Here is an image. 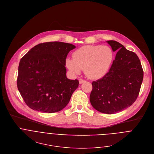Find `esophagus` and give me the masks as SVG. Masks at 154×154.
<instances>
[{"instance_id": "esophagus-1", "label": "esophagus", "mask_w": 154, "mask_h": 154, "mask_svg": "<svg viewBox=\"0 0 154 154\" xmlns=\"http://www.w3.org/2000/svg\"><path fill=\"white\" fill-rule=\"evenodd\" d=\"M85 82V80H83V79H79V83H80V84H82V83H83Z\"/></svg>"}]
</instances>
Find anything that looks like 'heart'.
<instances>
[{
	"label": "heart",
	"mask_w": 154,
	"mask_h": 154,
	"mask_svg": "<svg viewBox=\"0 0 154 154\" xmlns=\"http://www.w3.org/2000/svg\"><path fill=\"white\" fill-rule=\"evenodd\" d=\"M114 52L108 46L86 45L73 53V59L66 60V66L72 73L79 74L81 69L90 79H97L106 75L111 68Z\"/></svg>",
	"instance_id": "heart-1"
}]
</instances>
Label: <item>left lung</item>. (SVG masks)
Listing matches in <instances>:
<instances>
[{
	"mask_svg": "<svg viewBox=\"0 0 154 154\" xmlns=\"http://www.w3.org/2000/svg\"><path fill=\"white\" fill-rule=\"evenodd\" d=\"M117 52L109 72L92 82L90 102L94 109L104 114H116L131 106L137 100L143 79V70L137 55L121 43L109 40Z\"/></svg>",
	"mask_w": 154,
	"mask_h": 154,
	"instance_id": "left-lung-1",
	"label": "left lung"
}]
</instances>
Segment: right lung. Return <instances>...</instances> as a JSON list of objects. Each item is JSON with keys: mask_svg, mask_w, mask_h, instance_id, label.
<instances>
[{"mask_svg": "<svg viewBox=\"0 0 154 154\" xmlns=\"http://www.w3.org/2000/svg\"><path fill=\"white\" fill-rule=\"evenodd\" d=\"M75 46L61 42L40 43L20 59L17 85L26 105L44 113L63 109L79 86L69 80L65 66L69 51Z\"/></svg>", "mask_w": 154, "mask_h": 154, "instance_id": "right-lung-1", "label": "right lung"}]
</instances>
